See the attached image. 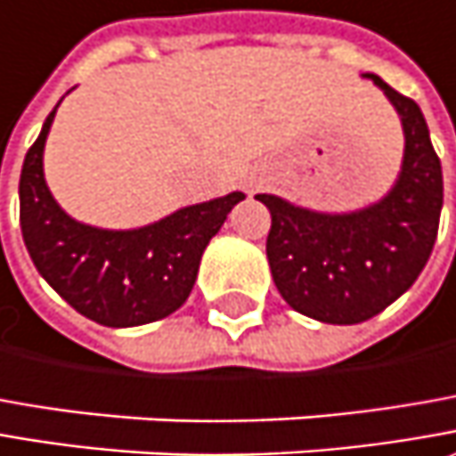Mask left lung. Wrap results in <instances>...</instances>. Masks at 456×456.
<instances>
[{"label": "left lung", "instance_id": "8db88e82", "mask_svg": "<svg viewBox=\"0 0 456 456\" xmlns=\"http://www.w3.org/2000/svg\"><path fill=\"white\" fill-rule=\"evenodd\" d=\"M394 105L403 159L379 201L343 214L313 212L275 194H257L273 216L267 259L285 303L307 318L354 325L379 315L414 285L432 255L444 201L442 164L421 108L373 72Z\"/></svg>", "mask_w": 456, "mask_h": 456}]
</instances>
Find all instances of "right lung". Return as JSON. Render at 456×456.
<instances>
[{"label": "right lung", "instance_id": "obj_1", "mask_svg": "<svg viewBox=\"0 0 456 456\" xmlns=\"http://www.w3.org/2000/svg\"><path fill=\"white\" fill-rule=\"evenodd\" d=\"M57 105L27 151L20 176L27 252L47 285L90 321L108 328L161 321L186 303L207 244L244 194L191 204L138 229L83 224L57 204L45 181L42 156Z\"/></svg>", "mask_w": 456, "mask_h": 456}]
</instances>
